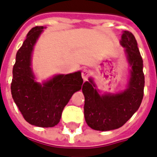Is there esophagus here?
<instances>
[{
  "mask_svg": "<svg viewBox=\"0 0 157 157\" xmlns=\"http://www.w3.org/2000/svg\"><path fill=\"white\" fill-rule=\"evenodd\" d=\"M81 76L83 78L84 81H87V79L90 76V71L87 69H84L82 71H81Z\"/></svg>",
  "mask_w": 157,
  "mask_h": 157,
  "instance_id": "esophagus-1",
  "label": "esophagus"
}]
</instances>
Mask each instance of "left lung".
Returning a JSON list of instances; mask_svg holds the SVG:
<instances>
[{
	"label": "left lung",
	"instance_id": "left-lung-1",
	"mask_svg": "<svg viewBox=\"0 0 157 157\" xmlns=\"http://www.w3.org/2000/svg\"><path fill=\"white\" fill-rule=\"evenodd\" d=\"M120 42L125 48L132 67L128 87L119 94L100 96L91 79L82 86L85 119L88 126L98 131H109L123 126L138 109L143 98L145 84L143 62L137 40L131 32L126 30Z\"/></svg>",
	"mask_w": 157,
	"mask_h": 157
}]
</instances>
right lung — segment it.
<instances>
[{
    "label": "right lung",
    "mask_w": 157,
    "mask_h": 157,
    "mask_svg": "<svg viewBox=\"0 0 157 157\" xmlns=\"http://www.w3.org/2000/svg\"><path fill=\"white\" fill-rule=\"evenodd\" d=\"M43 29V26L31 29L18 50L10 90L13 100L29 124L51 128L59 123L63 109L72 94L81 89L83 79L81 71H77L57 75L43 85L34 81L31 53Z\"/></svg>",
    "instance_id": "add662e5"
}]
</instances>
